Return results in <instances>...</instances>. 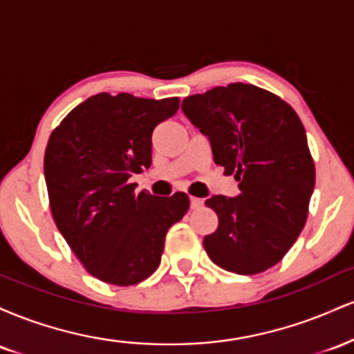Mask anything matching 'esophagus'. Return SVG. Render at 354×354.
<instances>
[{
	"instance_id": "1",
	"label": "esophagus",
	"mask_w": 354,
	"mask_h": 354,
	"mask_svg": "<svg viewBox=\"0 0 354 354\" xmlns=\"http://www.w3.org/2000/svg\"><path fill=\"white\" fill-rule=\"evenodd\" d=\"M189 206H191V209L201 208V206H203V200H201V198L191 196V198H189Z\"/></svg>"
}]
</instances>
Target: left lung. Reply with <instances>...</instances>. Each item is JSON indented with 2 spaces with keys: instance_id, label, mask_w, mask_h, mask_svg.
Masks as SVG:
<instances>
[{
  "instance_id": "1",
  "label": "left lung",
  "mask_w": 354,
  "mask_h": 354,
  "mask_svg": "<svg viewBox=\"0 0 354 354\" xmlns=\"http://www.w3.org/2000/svg\"><path fill=\"white\" fill-rule=\"evenodd\" d=\"M181 109L208 136L214 163L239 181L238 196L206 200L218 230L203 246L223 270L263 273L281 261L306 223L316 173L301 120L279 96L246 83L191 95Z\"/></svg>"
}]
</instances>
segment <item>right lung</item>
<instances>
[{
	"label": "right lung",
	"instance_id": "add662e5",
	"mask_svg": "<svg viewBox=\"0 0 354 354\" xmlns=\"http://www.w3.org/2000/svg\"><path fill=\"white\" fill-rule=\"evenodd\" d=\"M180 98L129 93L91 96L56 126L44 153L50 208L59 233L88 273L116 286L151 276L165 238L189 208L186 193H136L135 173L151 166V135Z\"/></svg>",
	"mask_w": 354,
	"mask_h": 354
}]
</instances>
